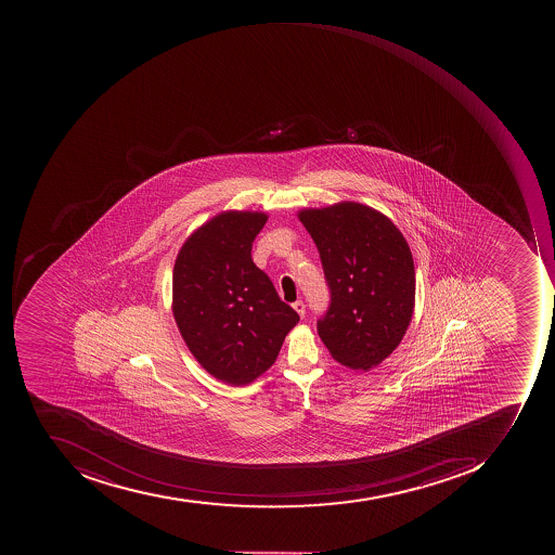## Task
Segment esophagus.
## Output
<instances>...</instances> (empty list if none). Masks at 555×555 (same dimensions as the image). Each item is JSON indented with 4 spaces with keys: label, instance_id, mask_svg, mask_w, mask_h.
<instances>
[{
    "label": "esophagus",
    "instance_id": "obj_1",
    "mask_svg": "<svg viewBox=\"0 0 555 555\" xmlns=\"http://www.w3.org/2000/svg\"><path fill=\"white\" fill-rule=\"evenodd\" d=\"M294 310H295V312L298 313V315L301 317V319H304V317H305V304H304V301H301V300L295 301Z\"/></svg>",
    "mask_w": 555,
    "mask_h": 555
}]
</instances>
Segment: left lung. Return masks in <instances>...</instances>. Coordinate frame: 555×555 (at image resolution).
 Here are the masks:
<instances>
[{
	"label": "left lung",
	"instance_id": "1",
	"mask_svg": "<svg viewBox=\"0 0 555 555\" xmlns=\"http://www.w3.org/2000/svg\"><path fill=\"white\" fill-rule=\"evenodd\" d=\"M330 286L319 320L330 356L351 370L380 365L399 347L415 307V269L402 232L382 211L338 202L298 211Z\"/></svg>",
	"mask_w": 555,
	"mask_h": 555
}]
</instances>
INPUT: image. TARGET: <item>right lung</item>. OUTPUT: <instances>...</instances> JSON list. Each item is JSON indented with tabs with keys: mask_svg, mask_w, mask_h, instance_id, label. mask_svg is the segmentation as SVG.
<instances>
[{
	"mask_svg": "<svg viewBox=\"0 0 555 555\" xmlns=\"http://www.w3.org/2000/svg\"><path fill=\"white\" fill-rule=\"evenodd\" d=\"M269 215L229 210L198 227L178 251L171 310L181 337L211 377L233 387L275 363L298 313L251 260Z\"/></svg>",
	"mask_w": 555,
	"mask_h": 555,
	"instance_id": "add662e5",
	"label": "right lung"
}]
</instances>
